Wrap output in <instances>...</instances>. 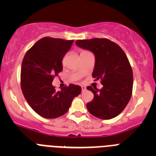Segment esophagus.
Returning a JSON list of instances; mask_svg holds the SVG:
<instances>
[{"mask_svg":"<svg viewBox=\"0 0 156 156\" xmlns=\"http://www.w3.org/2000/svg\"><path fill=\"white\" fill-rule=\"evenodd\" d=\"M81 89H82V91H84V90H86V87H81Z\"/></svg>","mask_w":156,"mask_h":156,"instance_id":"esophagus-1","label":"esophagus"}]
</instances>
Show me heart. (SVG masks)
Instances as JSON below:
<instances>
[{"mask_svg": "<svg viewBox=\"0 0 156 156\" xmlns=\"http://www.w3.org/2000/svg\"><path fill=\"white\" fill-rule=\"evenodd\" d=\"M84 52H87V51H82V52H81V54H82V53H84Z\"/></svg>", "mask_w": 156, "mask_h": 156, "instance_id": "heart-1", "label": "heart"}]
</instances>
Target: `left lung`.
<instances>
[{
  "label": "left lung",
  "mask_w": 156,
  "mask_h": 156,
  "mask_svg": "<svg viewBox=\"0 0 156 156\" xmlns=\"http://www.w3.org/2000/svg\"><path fill=\"white\" fill-rule=\"evenodd\" d=\"M77 46L94 54L95 65L92 76L100 80V90L88 86L94 99L87 104L91 115L110 119L123 111L131 98L133 71L126 54L119 45L106 38L77 40Z\"/></svg>",
  "instance_id": "left-lung-1"
}]
</instances>
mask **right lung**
I'll use <instances>...</instances> for the list:
<instances>
[{
	"instance_id": "right-lung-1",
	"label": "right lung",
	"mask_w": 156,
	"mask_h": 156,
	"mask_svg": "<svg viewBox=\"0 0 156 156\" xmlns=\"http://www.w3.org/2000/svg\"><path fill=\"white\" fill-rule=\"evenodd\" d=\"M73 43L46 37L27 51L21 68V88L34 111L46 119H55L68 112L73 99L81 92L78 85L64 87L56 91L54 78L62 71V58Z\"/></svg>"
}]
</instances>
